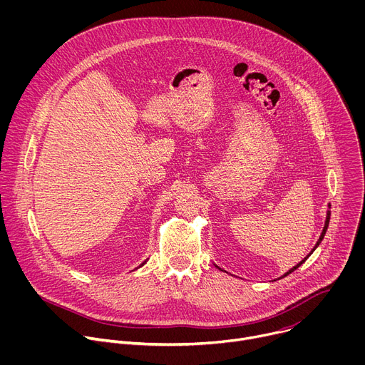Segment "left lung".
I'll return each instance as SVG.
<instances>
[{
    "label": "left lung",
    "mask_w": 365,
    "mask_h": 365,
    "mask_svg": "<svg viewBox=\"0 0 365 365\" xmlns=\"http://www.w3.org/2000/svg\"><path fill=\"white\" fill-rule=\"evenodd\" d=\"M329 218H331V211H328V215H327V221H325V227H324V231H322V234H321V237H319V240H318V242H317V245H315V248H317V247H318V245H319V244H321V241H322V240H324V237H325V232H327V230H328V225H329ZM315 248H314V250H312V251H310V254H312V252H314V251H315ZM310 254H309V255H310ZM309 255H307V257H309ZM307 257H306V258H304V259H307ZM304 259H302V262H300V263H299V264H296V266H294V267H293V269H290V270H289V272H287V273H286V274H284V276H283V277H286V276H287V274H290V273H292V272H294V270H296V269H297V267H299V266H300V264H303V263H304ZM217 267H218V266H217ZM218 269H220V270H221V272H224V270H222V269H221V267H218Z\"/></svg>",
    "instance_id": "1"
}]
</instances>
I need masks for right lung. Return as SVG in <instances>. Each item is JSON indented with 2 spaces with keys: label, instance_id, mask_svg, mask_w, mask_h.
I'll return each mask as SVG.
<instances>
[{
  "label": "right lung",
  "instance_id": "right-lung-1",
  "mask_svg": "<svg viewBox=\"0 0 365 365\" xmlns=\"http://www.w3.org/2000/svg\"><path fill=\"white\" fill-rule=\"evenodd\" d=\"M144 264H145V262H144V263H143V264H141V266H144Z\"/></svg>",
  "mask_w": 365,
  "mask_h": 365
}]
</instances>
